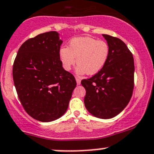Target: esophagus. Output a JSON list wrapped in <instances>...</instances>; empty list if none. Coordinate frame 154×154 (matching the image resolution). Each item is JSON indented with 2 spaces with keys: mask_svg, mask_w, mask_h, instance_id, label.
Masks as SVG:
<instances>
[{
  "mask_svg": "<svg viewBox=\"0 0 154 154\" xmlns=\"http://www.w3.org/2000/svg\"><path fill=\"white\" fill-rule=\"evenodd\" d=\"M76 81H77V85H80V82H81V79H80V77H76Z\"/></svg>",
  "mask_w": 154,
  "mask_h": 154,
  "instance_id": "obj_1",
  "label": "esophagus"
}]
</instances>
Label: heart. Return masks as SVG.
Instances as JSON below:
<instances>
[{"instance_id":"heart-1","label":"heart","mask_w":154,"mask_h":154,"mask_svg":"<svg viewBox=\"0 0 154 154\" xmlns=\"http://www.w3.org/2000/svg\"><path fill=\"white\" fill-rule=\"evenodd\" d=\"M59 54L63 66L66 71L72 69L77 58V72L94 75L106 65L109 56V46L103 40H97L89 37H80L73 38L69 42V48L61 47Z\"/></svg>"}]
</instances>
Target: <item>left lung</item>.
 <instances>
[{
  "label": "left lung",
  "mask_w": 154,
  "mask_h": 154,
  "mask_svg": "<svg viewBox=\"0 0 154 154\" xmlns=\"http://www.w3.org/2000/svg\"><path fill=\"white\" fill-rule=\"evenodd\" d=\"M109 46L104 67L89 79L81 81L86 94L84 103L92 115L110 119L127 106L134 86V62L132 53L120 39L103 35Z\"/></svg>",
  "instance_id": "1"
}]
</instances>
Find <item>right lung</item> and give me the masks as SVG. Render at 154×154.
I'll use <instances>...</instances> for the list:
<instances>
[{
  "mask_svg": "<svg viewBox=\"0 0 154 154\" xmlns=\"http://www.w3.org/2000/svg\"><path fill=\"white\" fill-rule=\"evenodd\" d=\"M57 32H45L21 45L13 64L14 86L24 110L40 122L65 114L77 85L74 75L63 68Z\"/></svg>",
  "mask_w": 154,
  "mask_h": 154,
  "instance_id": "right-lung-1",
  "label": "right lung"
}]
</instances>
